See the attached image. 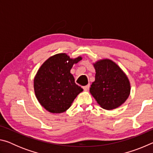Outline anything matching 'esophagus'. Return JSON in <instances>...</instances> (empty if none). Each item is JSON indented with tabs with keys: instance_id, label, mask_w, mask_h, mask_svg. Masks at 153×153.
I'll return each instance as SVG.
<instances>
[{
	"instance_id": "1",
	"label": "esophagus",
	"mask_w": 153,
	"mask_h": 153,
	"mask_svg": "<svg viewBox=\"0 0 153 153\" xmlns=\"http://www.w3.org/2000/svg\"><path fill=\"white\" fill-rule=\"evenodd\" d=\"M82 88H83V89H84V90H88L89 89V88H90V84H88V85H86V86H83Z\"/></svg>"
}]
</instances>
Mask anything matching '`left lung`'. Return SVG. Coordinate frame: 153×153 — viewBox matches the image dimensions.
Segmentation results:
<instances>
[{"label": "left lung", "instance_id": "8db88e82", "mask_svg": "<svg viewBox=\"0 0 153 153\" xmlns=\"http://www.w3.org/2000/svg\"><path fill=\"white\" fill-rule=\"evenodd\" d=\"M95 80L90 92L100 107L112 110L123 104L130 94V83L128 77L115 62L108 59L93 63Z\"/></svg>", "mask_w": 153, "mask_h": 153}]
</instances>
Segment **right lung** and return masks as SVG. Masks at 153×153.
I'll list each match as a JSON object with an SVG mask.
<instances>
[{"instance_id":"right-lung-1","label":"right lung","mask_w":153,"mask_h":153,"mask_svg":"<svg viewBox=\"0 0 153 153\" xmlns=\"http://www.w3.org/2000/svg\"><path fill=\"white\" fill-rule=\"evenodd\" d=\"M82 59L81 56L71 59L65 53L56 54L48 58L38 69L33 80V88L38 102L46 111L53 113L65 112L83 91L70 73L74 64Z\"/></svg>"}]
</instances>
